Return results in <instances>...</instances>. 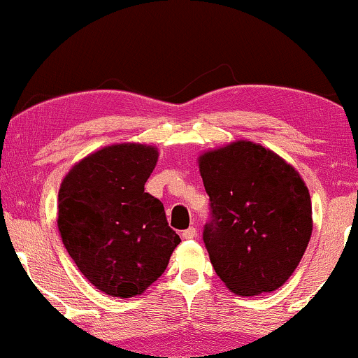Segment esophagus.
I'll return each instance as SVG.
<instances>
[{
    "mask_svg": "<svg viewBox=\"0 0 358 358\" xmlns=\"http://www.w3.org/2000/svg\"><path fill=\"white\" fill-rule=\"evenodd\" d=\"M196 234H198L196 228H194V226H189L188 229H185V231L182 233V236L185 239H193V238H196Z\"/></svg>",
    "mask_w": 358,
    "mask_h": 358,
    "instance_id": "1",
    "label": "esophagus"
}]
</instances>
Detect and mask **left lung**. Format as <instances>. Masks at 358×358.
Returning a JSON list of instances; mask_svg holds the SVG:
<instances>
[{
	"label": "left lung",
	"mask_w": 358,
	"mask_h": 358,
	"mask_svg": "<svg viewBox=\"0 0 358 358\" xmlns=\"http://www.w3.org/2000/svg\"><path fill=\"white\" fill-rule=\"evenodd\" d=\"M200 173L210 196L203 241L216 274L238 296L275 291L312 234L306 183L274 152L244 140L201 155Z\"/></svg>",
	"instance_id": "left-lung-1"
}]
</instances>
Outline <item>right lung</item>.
Masks as SVG:
<instances>
[{"label":"right lung","instance_id":"1","mask_svg":"<svg viewBox=\"0 0 358 358\" xmlns=\"http://www.w3.org/2000/svg\"><path fill=\"white\" fill-rule=\"evenodd\" d=\"M157 148L120 143L85 157L62 180L57 228L90 284L114 297L142 294L164 274L180 236L145 193Z\"/></svg>","mask_w":358,"mask_h":358}]
</instances>
